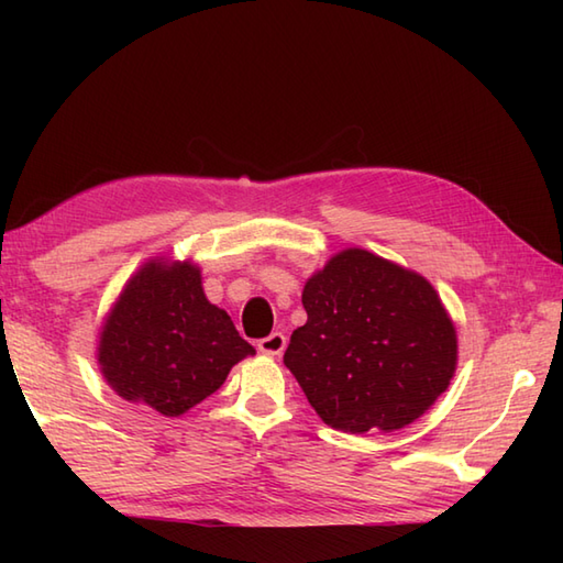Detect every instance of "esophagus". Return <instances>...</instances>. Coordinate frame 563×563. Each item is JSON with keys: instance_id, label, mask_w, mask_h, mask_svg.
I'll return each instance as SVG.
<instances>
[{"instance_id": "esophagus-1", "label": "esophagus", "mask_w": 563, "mask_h": 563, "mask_svg": "<svg viewBox=\"0 0 563 563\" xmlns=\"http://www.w3.org/2000/svg\"><path fill=\"white\" fill-rule=\"evenodd\" d=\"M285 345H288V339H285V333L273 331L271 336L258 341V351L263 355H280L285 351Z\"/></svg>"}]
</instances>
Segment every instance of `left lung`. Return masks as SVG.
<instances>
[{"mask_svg": "<svg viewBox=\"0 0 563 563\" xmlns=\"http://www.w3.org/2000/svg\"><path fill=\"white\" fill-rule=\"evenodd\" d=\"M307 324L283 363L327 426L391 433L435 404L457 369V331L421 273L343 249L305 283Z\"/></svg>", "mask_w": 563, "mask_h": 563, "instance_id": "obj_1", "label": "left lung"}]
</instances>
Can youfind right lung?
Instances as JSON below:
<instances>
[{
    "mask_svg": "<svg viewBox=\"0 0 563 563\" xmlns=\"http://www.w3.org/2000/svg\"><path fill=\"white\" fill-rule=\"evenodd\" d=\"M254 353L206 297L198 263L164 256L130 275L97 343L99 369L118 397L166 418L208 399Z\"/></svg>",
    "mask_w": 563,
    "mask_h": 563,
    "instance_id": "add662e5",
    "label": "right lung"
}]
</instances>
